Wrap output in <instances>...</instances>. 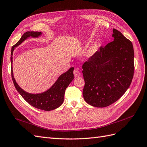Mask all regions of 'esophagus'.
<instances>
[{"label": "esophagus", "instance_id": "esophagus-1", "mask_svg": "<svg viewBox=\"0 0 147 147\" xmlns=\"http://www.w3.org/2000/svg\"><path fill=\"white\" fill-rule=\"evenodd\" d=\"M74 77L75 78L77 77H78L80 76V72H79V70L77 69H75L74 70Z\"/></svg>", "mask_w": 147, "mask_h": 147}]
</instances>
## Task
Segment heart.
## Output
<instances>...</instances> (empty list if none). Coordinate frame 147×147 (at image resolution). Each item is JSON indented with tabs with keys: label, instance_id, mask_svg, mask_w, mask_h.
<instances>
[{
	"label": "heart",
	"instance_id": "obj_1",
	"mask_svg": "<svg viewBox=\"0 0 147 147\" xmlns=\"http://www.w3.org/2000/svg\"><path fill=\"white\" fill-rule=\"evenodd\" d=\"M100 44L98 42H95L92 45L89 47V48L84 53V57L87 59H90L94 56L97 51H98Z\"/></svg>",
	"mask_w": 147,
	"mask_h": 147
}]
</instances>
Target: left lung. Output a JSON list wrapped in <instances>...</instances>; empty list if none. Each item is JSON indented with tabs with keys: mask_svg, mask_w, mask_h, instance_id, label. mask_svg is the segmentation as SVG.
<instances>
[{
	"mask_svg": "<svg viewBox=\"0 0 147 147\" xmlns=\"http://www.w3.org/2000/svg\"><path fill=\"white\" fill-rule=\"evenodd\" d=\"M113 41L101 47L82 66L84 99L96 107L118 100L129 87L134 76V52L132 42L113 29Z\"/></svg>",
	"mask_w": 147,
	"mask_h": 147,
	"instance_id": "left-lung-1",
	"label": "left lung"
}]
</instances>
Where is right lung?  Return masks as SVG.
Wrapping results in <instances>:
<instances>
[{
  "instance_id": "1",
  "label": "right lung",
  "mask_w": 147,
  "mask_h": 147,
  "mask_svg": "<svg viewBox=\"0 0 147 147\" xmlns=\"http://www.w3.org/2000/svg\"><path fill=\"white\" fill-rule=\"evenodd\" d=\"M42 34V32H41L28 31L22 35L20 40L11 48L10 57L11 65L13 63L12 56L15 48L20 45L22 42H23L28 38H38L41 36ZM74 67L70 68L66 72L61 74L55 83L48 90L43 92L38 93V94H32V93L26 92L18 85L13 76L12 65L11 73L13 82L14 83L15 88L28 103L38 109L50 111L58 108L59 106L63 104L65 91L74 78Z\"/></svg>"
}]
</instances>
